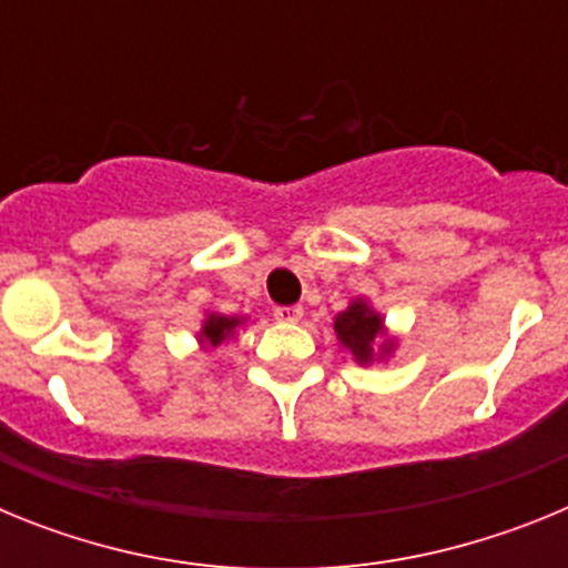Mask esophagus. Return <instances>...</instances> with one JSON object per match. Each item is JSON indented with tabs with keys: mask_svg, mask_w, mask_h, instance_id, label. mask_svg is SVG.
<instances>
[{
	"mask_svg": "<svg viewBox=\"0 0 568 568\" xmlns=\"http://www.w3.org/2000/svg\"><path fill=\"white\" fill-rule=\"evenodd\" d=\"M273 315H275V321H281V324H295V321L304 318V307H301V304H290V307H275Z\"/></svg>",
	"mask_w": 568,
	"mask_h": 568,
	"instance_id": "obj_1",
	"label": "esophagus"
}]
</instances>
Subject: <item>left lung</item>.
<instances>
[{
  "mask_svg": "<svg viewBox=\"0 0 568 568\" xmlns=\"http://www.w3.org/2000/svg\"><path fill=\"white\" fill-rule=\"evenodd\" d=\"M333 327L341 349H346L361 366L389 361L398 349V338L386 329L384 315L364 295L349 301V307L335 315Z\"/></svg>",
  "mask_w": 568,
  "mask_h": 568,
  "instance_id": "left-lung-1",
  "label": "left lung"
}]
</instances>
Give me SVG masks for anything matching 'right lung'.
<instances>
[{"label": "right lung", "mask_w": 568, "mask_h": 568, "mask_svg": "<svg viewBox=\"0 0 568 568\" xmlns=\"http://www.w3.org/2000/svg\"><path fill=\"white\" fill-rule=\"evenodd\" d=\"M247 324L244 315H224V313H204L202 329L195 333V341L202 349H215V346L227 344L239 335V329Z\"/></svg>", "instance_id": "1"}]
</instances>
